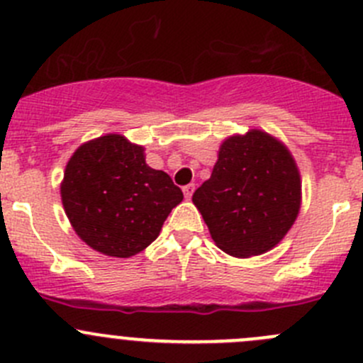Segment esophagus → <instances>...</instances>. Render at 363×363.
I'll return each instance as SVG.
<instances>
[{
	"mask_svg": "<svg viewBox=\"0 0 363 363\" xmlns=\"http://www.w3.org/2000/svg\"><path fill=\"white\" fill-rule=\"evenodd\" d=\"M194 190H196V185H194V183H189V185L183 186V194H185L186 199H190V197H192Z\"/></svg>",
	"mask_w": 363,
	"mask_h": 363,
	"instance_id": "esophagus-1",
	"label": "esophagus"
}]
</instances>
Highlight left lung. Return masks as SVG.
Returning a JSON list of instances; mask_svg holds the SVG:
<instances>
[{
    "label": "left lung",
    "instance_id": "obj_1",
    "mask_svg": "<svg viewBox=\"0 0 363 363\" xmlns=\"http://www.w3.org/2000/svg\"><path fill=\"white\" fill-rule=\"evenodd\" d=\"M215 245L235 257L274 249L298 217L302 183L289 150L263 130L220 145L210 180L192 196Z\"/></svg>",
    "mask_w": 363,
    "mask_h": 363
}]
</instances>
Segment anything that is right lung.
I'll list each match as a JSON object with an SVG mask.
<instances>
[{"instance_id": "add662e5", "label": "right lung", "mask_w": 363, "mask_h": 363, "mask_svg": "<svg viewBox=\"0 0 363 363\" xmlns=\"http://www.w3.org/2000/svg\"><path fill=\"white\" fill-rule=\"evenodd\" d=\"M182 199L169 174L152 169L145 148L120 134L79 146L61 182L65 213L79 238L113 257L145 250Z\"/></svg>"}]
</instances>
